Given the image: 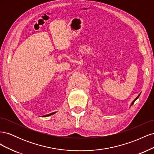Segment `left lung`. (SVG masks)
Here are the masks:
<instances>
[{"label":"left lung","instance_id":"obj_1","mask_svg":"<svg viewBox=\"0 0 154 154\" xmlns=\"http://www.w3.org/2000/svg\"><path fill=\"white\" fill-rule=\"evenodd\" d=\"M140 94H139V95L137 96V97H136V99H135V100H134V101H133L132 102V103H131V105H130V106H132V105L134 104V102H135V101H136V100H137V99L138 98V97H139V96H140Z\"/></svg>","mask_w":154,"mask_h":154}]
</instances>
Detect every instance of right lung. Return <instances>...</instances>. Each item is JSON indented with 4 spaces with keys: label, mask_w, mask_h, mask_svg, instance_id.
Segmentation results:
<instances>
[{
    "label": "right lung",
    "mask_w": 154,
    "mask_h": 154,
    "mask_svg": "<svg viewBox=\"0 0 154 154\" xmlns=\"http://www.w3.org/2000/svg\"><path fill=\"white\" fill-rule=\"evenodd\" d=\"M55 113H56V112H53V113H51V114H47V115L43 116L42 117H47V116H51V115H53V114H55Z\"/></svg>",
    "instance_id": "1"
}]
</instances>
